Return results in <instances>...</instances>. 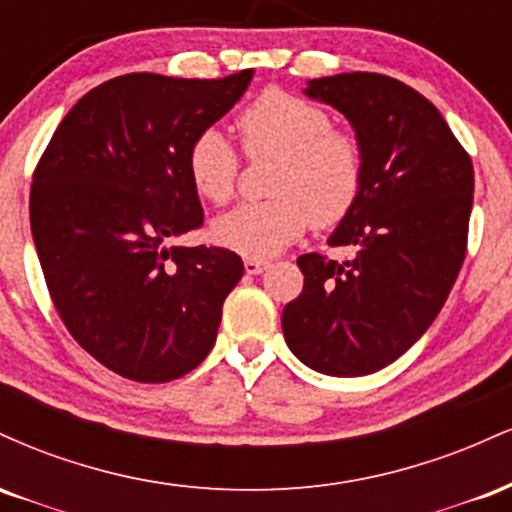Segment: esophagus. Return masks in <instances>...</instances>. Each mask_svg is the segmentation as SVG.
Listing matches in <instances>:
<instances>
[{
  "mask_svg": "<svg viewBox=\"0 0 512 512\" xmlns=\"http://www.w3.org/2000/svg\"><path fill=\"white\" fill-rule=\"evenodd\" d=\"M267 267H269V264L264 262V260H252V257H248V260H245V272H248L250 276L262 274Z\"/></svg>",
  "mask_w": 512,
  "mask_h": 512,
  "instance_id": "obj_1",
  "label": "esophagus"
}]
</instances>
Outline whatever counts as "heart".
<instances>
[{"label":"heart","instance_id":"heart-1","mask_svg":"<svg viewBox=\"0 0 512 512\" xmlns=\"http://www.w3.org/2000/svg\"><path fill=\"white\" fill-rule=\"evenodd\" d=\"M250 156L279 158L274 199L240 204L211 223V240L252 257H272L293 243L313 221L330 228L354 209L366 178L363 149L354 134L332 129L317 105L284 91H267L238 117ZM187 173L197 195L226 204L236 195L238 154L216 127L204 129L187 151Z\"/></svg>","mask_w":512,"mask_h":512}]
</instances>
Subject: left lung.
<instances>
[{"instance_id":"obj_1","label":"left lung","mask_w":512,"mask_h":512,"mask_svg":"<svg viewBox=\"0 0 512 512\" xmlns=\"http://www.w3.org/2000/svg\"><path fill=\"white\" fill-rule=\"evenodd\" d=\"M303 93L349 120L366 178L327 240L356 255L298 257L303 291L281 327L305 366L356 378L397 361L448 301L467 252L474 168L436 105L402 81L351 72L310 79Z\"/></svg>"}]
</instances>
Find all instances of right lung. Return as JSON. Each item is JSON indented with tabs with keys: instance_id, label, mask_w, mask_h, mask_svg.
Segmentation results:
<instances>
[{
	"instance_id": "right-lung-1",
	"label": "right lung",
	"mask_w": 512,
	"mask_h": 512,
	"mask_svg": "<svg viewBox=\"0 0 512 512\" xmlns=\"http://www.w3.org/2000/svg\"><path fill=\"white\" fill-rule=\"evenodd\" d=\"M252 74L105 81L64 115L35 168L31 231L52 303L122 378H182L216 342L243 260L173 240L204 221L190 144L243 98Z\"/></svg>"
}]
</instances>
